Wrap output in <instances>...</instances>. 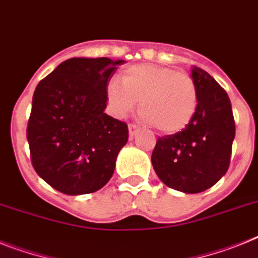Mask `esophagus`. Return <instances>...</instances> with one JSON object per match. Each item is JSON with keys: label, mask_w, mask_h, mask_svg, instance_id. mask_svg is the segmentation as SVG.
Instances as JSON below:
<instances>
[{"label": "esophagus", "mask_w": 258, "mask_h": 258, "mask_svg": "<svg viewBox=\"0 0 258 258\" xmlns=\"http://www.w3.org/2000/svg\"><path fill=\"white\" fill-rule=\"evenodd\" d=\"M139 131V127L135 124V123H130L128 124V134H130V138H134L136 135V133Z\"/></svg>", "instance_id": "esophagus-1"}]
</instances>
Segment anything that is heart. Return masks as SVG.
<instances>
[{
  "instance_id": "heart-1",
  "label": "heart",
  "mask_w": 258,
  "mask_h": 258,
  "mask_svg": "<svg viewBox=\"0 0 258 258\" xmlns=\"http://www.w3.org/2000/svg\"><path fill=\"white\" fill-rule=\"evenodd\" d=\"M111 112L123 118L140 99L142 118L161 133L174 134L191 122L198 90L189 73L155 64H136L122 72V82L111 79L105 88Z\"/></svg>"
}]
</instances>
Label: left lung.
I'll use <instances>...</instances> for the list:
<instances>
[{"instance_id":"1","label":"left lung","mask_w":258,"mask_h":258,"mask_svg":"<svg viewBox=\"0 0 258 258\" xmlns=\"http://www.w3.org/2000/svg\"><path fill=\"white\" fill-rule=\"evenodd\" d=\"M198 106L182 131L161 136L152 152L156 174L168 187L201 192L228 170L235 139V119L226 90L203 69L194 67Z\"/></svg>"}]
</instances>
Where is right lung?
Instances as JSON below:
<instances>
[{
  "instance_id": "right-lung-1",
  "label": "right lung",
  "mask_w": 258,
  "mask_h": 258,
  "mask_svg": "<svg viewBox=\"0 0 258 258\" xmlns=\"http://www.w3.org/2000/svg\"><path fill=\"white\" fill-rule=\"evenodd\" d=\"M123 62L73 57L36 86L27 123L31 164L57 191L90 194L111 178L128 127L103 112L105 88Z\"/></svg>"
}]
</instances>
